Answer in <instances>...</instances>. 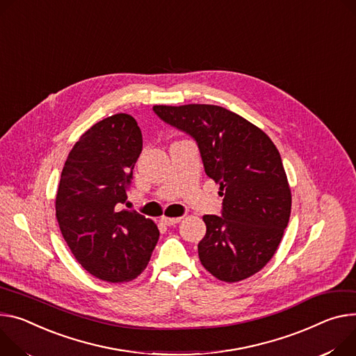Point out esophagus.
<instances>
[{
  "label": "esophagus",
  "instance_id": "esophagus-1",
  "mask_svg": "<svg viewBox=\"0 0 356 356\" xmlns=\"http://www.w3.org/2000/svg\"><path fill=\"white\" fill-rule=\"evenodd\" d=\"M180 220H181V217H163L161 218V222L170 227V225H176L177 222H180Z\"/></svg>",
  "mask_w": 356,
  "mask_h": 356
}]
</instances>
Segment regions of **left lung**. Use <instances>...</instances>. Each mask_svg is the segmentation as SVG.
<instances>
[{
	"mask_svg": "<svg viewBox=\"0 0 356 356\" xmlns=\"http://www.w3.org/2000/svg\"><path fill=\"white\" fill-rule=\"evenodd\" d=\"M168 124L196 140L206 175L220 184L221 216L206 214L199 243L203 267L236 282L275 254L291 214V190L273 140L240 115L216 105L153 106Z\"/></svg>",
	"mask_w": 356,
	"mask_h": 356,
	"instance_id": "1",
	"label": "left lung"
}]
</instances>
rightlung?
Returning a JSON list of instances; mask_svg holds the SVG:
<instances>
[{"label": "right lung", "mask_w": 356, "mask_h": 356, "mask_svg": "<svg viewBox=\"0 0 356 356\" xmlns=\"http://www.w3.org/2000/svg\"><path fill=\"white\" fill-rule=\"evenodd\" d=\"M142 145L131 115L109 116L79 138L60 175L55 200L60 233L76 261L108 282L140 275L159 240L150 218L120 210Z\"/></svg>", "instance_id": "obj_1"}]
</instances>
